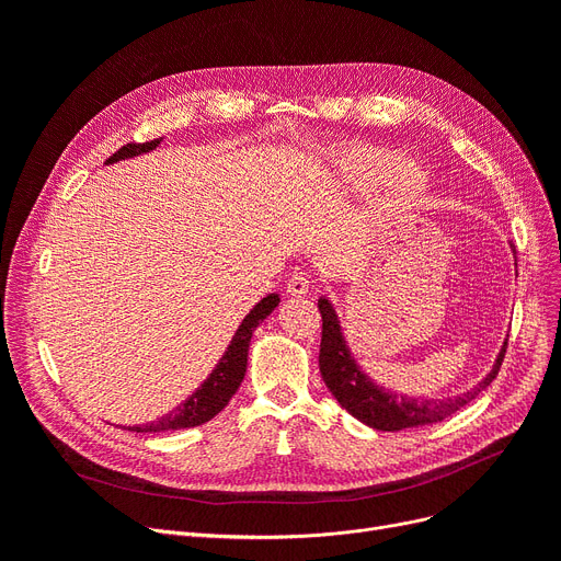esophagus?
<instances>
[{
    "label": "esophagus",
    "instance_id": "34e87169",
    "mask_svg": "<svg viewBox=\"0 0 561 561\" xmlns=\"http://www.w3.org/2000/svg\"><path fill=\"white\" fill-rule=\"evenodd\" d=\"M286 290L288 296H307V293L311 290V277L305 275V273H296L288 282H286Z\"/></svg>",
    "mask_w": 561,
    "mask_h": 561
}]
</instances>
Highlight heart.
I'll list each match as a JSON object with an SVG mask.
<instances>
[{
	"mask_svg": "<svg viewBox=\"0 0 561 561\" xmlns=\"http://www.w3.org/2000/svg\"><path fill=\"white\" fill-rule=\"evenodd\" d=\"M387 163H389V157H381V154H377V152H362L357 159H355V165L357 168H362V172H366V174H377V172H381L387 168ZM398 184L402 186V191L404 193H419L421 188H423V184H425V176H423V172L419 170V168H414V165H402L400 170H398Z\"/></svg>",
	"mask_w": 561,
	"mask_h": 561,
	"instance_id": "b5f03b06",
	"label": "heart"
}]
</instances>
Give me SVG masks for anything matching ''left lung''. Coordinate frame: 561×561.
Instances as JSON below:
<instances>
[{
    "instance_id": "1",
    "label": "left lung",
    "mask_w": 561,
    "mask_h": 561,
    "mask_svg": "<svg viewBox=\"0 0 561 561\" xmlns=\"http://www.w3.org/2000/svg\"><path fill=\"white\" fill-rule=\"evenodd\" d=\"M318 309L322 316V339H320V357H318L320 375L347 414H352L373 430L398 432L407 427L438 423L453 416L455 411L466 407L470 400H476L491 385L500 366H503L505 352H507V341H505L503 350H500V355L493 364V370L480 381L478 387L457 398H446V400L404 398L377 387L375 381L357 366L355 357L350 355V347L345 345L336 311L330 305V300L320 298Z\"/></svg>"
}]
</instances>
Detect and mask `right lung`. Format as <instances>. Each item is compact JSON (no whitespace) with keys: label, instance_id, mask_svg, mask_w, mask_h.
<instances>
[{"label":"right lung","instance_id":"right-lung-1","mask_svg":"<svg viewBox=\"0 0 561 561\" xmlns=\"http://www.w3.org/2000/svg\"><path fill=\"white\" fill-rule=\"evenodd\" d=\"M161 140L163 138H154V140H147V142H127L106 163H115V161H123V159H129V157H138L142 152H150V150H154V147H159ZM277 305H279V296L271 293V296H265L243 318L241 328L236 330L222 359L218 362L214 373L204 379V385L188 400H184L180 407L172 409L170 414L161 416L159 421L147 423V425H134L129 430L131 432H168V430L197 427L206 421H211L216 414H220L225 404L236 393V389L241 387V381L245 377L248 350H250L252 332L256 330L259 322H263L275 311Z\"/></svg>","mask_w":561,"mask_h":561}]
</instances>
